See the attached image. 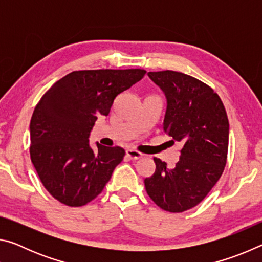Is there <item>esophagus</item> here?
I'll use <instances>...</instances> for the list:
<instances>
[{"instance_id":"esophagus-1","label":"esophagus","mask_w":262,"mask_h":262,"mask_svg":"<svg viewBox=\"0 0 262 262\" xmlns=\"http://www.w3.org/2000/svg\"><path fill=\"white\" fill-rule=\"evenodd\" d=\"M126 155L130 159H134V161H136V159H139V158L142 157V154L140 151H137V150H134V149H127Z\"/></svg>"}]
</instances>
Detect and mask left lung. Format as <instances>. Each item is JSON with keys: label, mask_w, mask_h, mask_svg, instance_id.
Masks as SVG:
<instances>
[{"label": "left lung", "mask_w": 262, "mask_h": 262, "mask_svg": "<svg viewBox=\"0 0 262 262\" xmlns=\"http://www.w3.org/2000/svg\"><path fill=\"white\" fill-rule=\"evenodd\" d=\"M167 99L163 130L184 144L172 168L154 157L156 170L144 179L150 199L170 212L198 206L223 173L229 120L220 96L200 79L173 70L150 72Z\"/></svg>", "instance_id": "obj_1"}]
</instances>
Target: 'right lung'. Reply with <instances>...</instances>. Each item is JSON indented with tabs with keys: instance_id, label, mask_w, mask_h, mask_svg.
I'll return each mask as SVG.
<instances>
[{
	"instance_id": "add662e5",
	"label": "right lung",
	"mask_w": 262,
	"mask_h": 262,
	"mask_svg": "<svg viewBox=\"0 0 262 262\" xmlns=\"http://www.w3.org/2000/svg\"><path fill=\"white\" fill-rule=\"evenodd\" d=\"M144 69L77 70L45 92L30 123L31 162L43 187L62 205L82 207L103 192L125 150L89 145L99 115L145 75Z\"/></svg>"
}]
</instances>
